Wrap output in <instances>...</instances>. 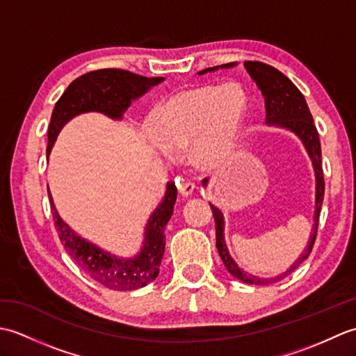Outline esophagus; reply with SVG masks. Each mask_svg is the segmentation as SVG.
Wrapping results in <instances>:
<instances>
[{"label": "esophagus", "mask_w": 356, "mask_h": 356, "mask_svg": "<svg viewBox=\"0 0 356 356\" xmlns=\"http://www.w3.org/2000/svg\"><path fill=\"white\" fill-rule=\"evenodd\" d=\"M195 190L194 184L191 182H180L179 184V193L182 194V197H188V195H191Z\"/></svg>", "instance_id": "1"}]
</instances>
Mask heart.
Returning a JSON list of instances; mask_svg holds the SVG:
<instances>
[{"mask_svg": "<svg viewBox=\"0 0 356 356\" xmlns=\"http://www.w3.org/2000/svg\"><path fill=\"white\" fill-rule=\"evenodd\" d=\"M248 95L238 84H205L179 90L151 111L147 138L166 157L190 147L202 170L228 161L243 130Z\"/></svg>", "mask_w": 356, "mask_h": 356, "instance_id": "obj_1", "label": "heart"}]
</instances>
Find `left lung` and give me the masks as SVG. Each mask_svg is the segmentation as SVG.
I'll list each match as a JSON object with an SVG mask.
<instances>
[{
	"label": "left lung",
	"instance_id": "obj_1",
	"mask_svg": "<svg viewBox=\"0 0 356 356\" xmlns=\"http://www.w3.org/2000/svg\"><path fill=\"white\" fill-rule=\"evenodd\" d=\"M236 63H229V64H223L220 65L222 69H229V67H234ZM245 69L249 73L257 87L261 90V95L264 96V107H266V124L268 125H275V127H282L295 133L301 139V142L305 143V147L309 153V157L312 159V165L315 170V177H316V199H315V217H314V228L311 234V240H309L307 248L305 249V252L301 254L292 266L287 269L283 274H280L277 277L272 278H260L255 277L252 274H248V272L241 270L238 268V264L232 260V257L228 252V248H226L225 243V237H223V228H225V222H223V214L222 211L216 208L214 205H211L213 208V216H214V222H216V246L218 249V255L225 264V268L228 269V272L241 280L245 283H251L257 286H263V284H270V283H277L280 280H283L297 269L301 263H303L309 254L312 252V248L316 238V231H318V220H320V211L323 205V199H324V177H323V165H321V143H320V136L318 131H316V127L314 124V119L311 111H309V107L306 104V99L303 93L293 86V82L286 78L284 74L277 70L275 67L268 65L260 61H245ZM218 67H211V69L202 70L199 74H203L207 72H213L217 70ZM208 179L203 180V185H207Z\"/></svg>",
	"mask_w": 356,
	"mask_h": 356
}]
</instances>
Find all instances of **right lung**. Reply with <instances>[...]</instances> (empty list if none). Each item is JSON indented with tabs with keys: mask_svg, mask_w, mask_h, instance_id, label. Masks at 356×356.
<instances>
[{
	"mask_svg": "<svg viewBox=\"0 0 356 356\" xmlns=\"http://www.w3.org/2000/svg\"><path fill=\"white\" fill-rule=\"evenodd\" d=\"M163 78H145L120 69L95 70L76 78L67 87L53 108L47 134V156L58 133L72 118L81 113L99 111L111 119H122L133 99L142 96L153 86L161 84ZM49 199L56 232L64 249L95 282L113 291H134L147 286L159 275V268L165 252V226L172 216L174 203L177 199V188L172 182L166 185L163 200L148 218L142 251L134 259L127 260L105 252L101 248L79 237L59 217L50 191Z\"/></svg>",
	"mask_w": 356,
	"mask_h": 356,
	"instance_id": "obj_1",
	"label": "right lung"
}]
</instances>
